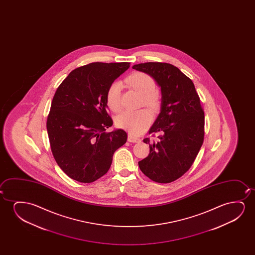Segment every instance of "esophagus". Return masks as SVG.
Instances as JSON below:
<instances>
[{"mask_svg": "<svg viewBox=\"0 0 255 255\" xmlns=\"http://www.w3.org/2000/svg\"><path fill=\"white\" fill-rule=\"evenodd\" d=\"M128 141L130 142V143H140L141 139L137 138L136 136H132L131 134H129L128 135Z\"/></svg>", "mask_w": 255, "mask_h": 255, "instance_id": "34e87169", "label": "esophagus"}]
</instances>
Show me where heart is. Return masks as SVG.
Instances as JSON below:
<instances>
[{
  "mask_svg": "<svg viewBox=\"0 0 255 255\" xmlns=\"http://www.w3.org/2000/svg\"><path fill=\"white\" fill-rule=\"evenodd\" d=\"M126 84L134 91L142 96V105L157 111L160 106V96L156 90V82L149 74L136 72L130 75L126 79ZM122 84L120 82L112 83L106 93V102L109 108L112 112H119L122 109ZM152 121V115L147 110L138 112H125L117 118V125L120 128L127 129L133 135H138L143 132L150 126Z\"/></svg>",
  "mask_w": 255,
  "mask_h": 255,
  "instance_id": "obj_1",
  "label": "heart"
}]
</instances>
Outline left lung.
<instances>
[{"instance_id":"1","label":"left lung","mask_w":255,"mask_h":255,"mask_svg":"<svg viewBox=\"0 0 255 255\" xmlns=\"http://www.w3.org/2000/svg\"><path fill=\"white\" fill-rule=\"evenodd\" d=\"M132 68L153 77L162 94L160 113L149 130L161 135L156 142L143 139L150 153L138 165L152 181L171 183L188 171L202 146L205 114L200 98L192 81L171 63H139Z\"/></svg>"}]
</instances>
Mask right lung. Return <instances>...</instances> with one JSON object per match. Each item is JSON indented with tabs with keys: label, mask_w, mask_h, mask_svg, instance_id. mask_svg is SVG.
<instances>
[{
	"label": "right lung",
	"mask_w": 255,
	"mask_h": 255,
	"mask_svg": "<svg viewBox=\"0 0 255 255\" xmlns=\"http://www.w3.org/2000/svg\"><path fill=\"white\" fill-rule=\"evenodd\" d=\"M129 63H91L72 70L54 95L47 119L53 156L70 178L91 183L107 173L112 157L126 143L124 129L113 125L106 93Z\"/></svg>",
	"instance_id": "obj_1"
}]
</instances>
